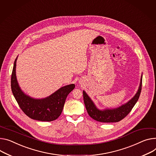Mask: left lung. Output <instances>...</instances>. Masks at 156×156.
Instances as JSON below:
<instances>
[{
  "mask_svg": "<svg viewBox=\"0 0 156 156\" xmlns=\"http://www.w3.org/2000/svg\"><path fill=\"white\" fill-rule=\"evenodd\" d=\"M142 76H141L139 89L133 98L126 104L113 109H105L103 111L98 109L86 92L83 90V101L88 114L93 119L101 122H117L121 121L129 114L137 102L142 89Z\"/></svg>",
  "mask_w": 156,
  "mask_h": 156,
  "instance_id": "left-lung-1",
  "label": "left lung"
}]
</instances>
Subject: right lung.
Instances as JSON below:
<instances>
[{"instance_id":"1","label":"right lung","mask_w":156,"mask_h":156,"mask_svg":"<svg viewBox=\"0 0 156 156\" xmlns=\"http://www.w3.org/2000/svg\"><path fill=\"white\" fill-rule=\"evenodd\" d=\"M17 58L11 76V89L20 108L29 117L40 121H52L61 114L68 94L75 88L74 83L60 88L50 96L36 99L25 94L20 89L16 78Z\"/></svg>"}]
</instances>
